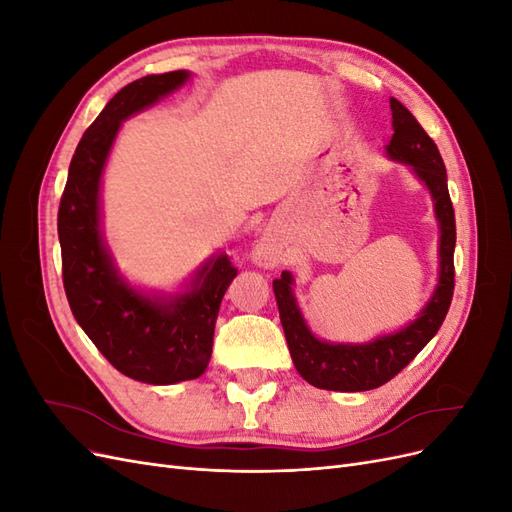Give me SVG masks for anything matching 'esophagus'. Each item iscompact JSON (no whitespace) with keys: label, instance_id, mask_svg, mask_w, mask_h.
<instances>
[{"label":"esophagus","instance_id":"34e87169","mask_svg":"<svg viewBox=\"0 0 512 512\" xmlns=\"http://www.w3.org/2000/svg\"><path fill=\"white\" fill-rule=\"evenodd\" d=\"M252 258L258 262L260 267H275L277 262L282 260V252H280V247L273 243V239H260L254 247Z\"/></svg>","mask_w":512,"mask_h":512}]
</instances>
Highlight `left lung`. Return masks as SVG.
<instances>
[{
    "mask_svg": "<svg viewBox=\"0 0 512 512\" xmlns=\"http://www.w3.org/2000/svg\"><path fill=\"white\" fill-rule=\"evenodd\" d=\"M393 128L389 156L397 162L410 164L414 173L425 181L433 200H436V215L440 222V284L433 292L431 301L404 331L395 335H384L369 344H327L320 342L299 314V307L292 297V275L288 271L273 280V292L280 309V320L284 327L286 342L290 348L292 363L303 380L316 389L327 391H369L378 389L391 378H395L414 356L421 352L429 339L438 333L448 314L455 290V209L451 203L446 183L444 160L436 143L423 130L421 123L399 100L391 98Z\"/></svg>",
    "mask_w": 512,
    "mask_h": 512,
    "instance_id": "obj_1",
    "label": "left lung"
}]
</instances>
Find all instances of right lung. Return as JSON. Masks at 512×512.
<instances>
[{
  "mask_svg": "<svg viewBox=\"0 0 512 512\" xmlns=\"http://www.w3.org/2000/svg\"><path fill=\"white\" fill-rule=\"evenodd\" d=\"M188 72L149 74L117 91L76 147L57 213L61 277L76 322L123 376L175 384L203 376L224 292L237 269L220 256L198 271L190 292L143 297L117 275L100 237V175L121 121L188 81Z\"/></svg>",
  "mask_w": 512,
  "mask_h": 512,
  "instance_id": "1",
  "label": "right lung"
}]
</instances>
